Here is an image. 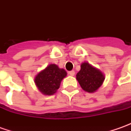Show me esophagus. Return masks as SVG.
<instances>
[{
    "instance_id": "34e87169",
    "label": "esophagus",
    "mask_w": 131,
    "mask_h": 131,
    "mask_svg": "<svg viewBox=\"0 0 131 131\" xmlns=\"http://www.w3.org/2000/svg\"><path fill=\"white\" fill-rule=\"evenodd\" d=\"M69 75L70 76H71V77H73L74 76V74H75V71H69Z\"/></svg>"
}]
</instances>
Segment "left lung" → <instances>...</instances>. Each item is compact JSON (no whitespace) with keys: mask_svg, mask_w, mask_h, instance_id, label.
<instances>
[{"mask_svg":"<svg viewBox=\"0 0 131 131\" xmlns=\"http://www.w3.org/2000/svg\"><path fill=\"white\" fill-rule=\"evenodd\" d=\"M103 73L88 63L81 64V69L77 74V79L81 88L88 93H94L104 81Z\"/></svg>","mask_w":131,"mask_h":131,"instance_id":"8db88e82","label":"left lung"}]
</instances>
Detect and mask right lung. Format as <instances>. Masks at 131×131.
Wrapping results in <instances>:
<instances>
[{"mask_svg": "<svg viewBox=\"0 0 131 131\" xmlns=\"http://www.w3.org/2000/svg\"><path fill=\"white\" fill-rule=\"evenodd\" d=\"M66 75L63 68H60L55 64H50L36 76L34 82L42 94L51 95L57 92L61 81Z\"/></svg>", "mask_w": 131, "mask_h": 131, "instance_id": "1", "label": "right lung"}]
</instances>
